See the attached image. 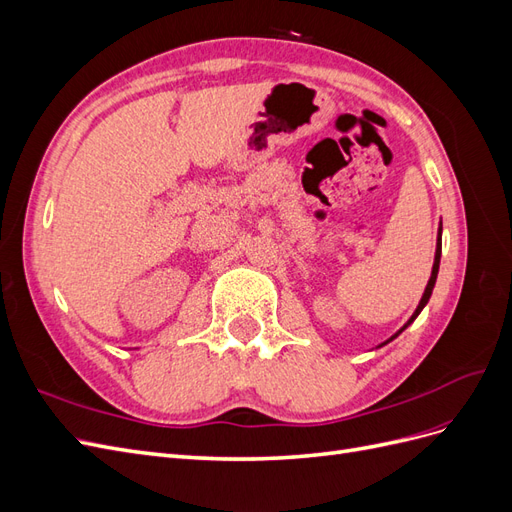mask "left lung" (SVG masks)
<instances>
[{
    "label": "left lung",
    "mask_w": 512,
    "mask_h": 512,
    "mask_svg": "<svg viewBox=\"0 0 512 512\" xmlns=\"http://www.w3.org/2000/svg\"><path fill=\"white\" fill-rule=\"evenodd\" d=\"M440 256H442V228H440V237H438V245H436V260H433V269H431V277H429V282H427V288H425V292H423V299H421V303H418V307H416V312L412 314V318L406 322V327L410 322H414V318L421 314V309L427 305V301H429V297H431V290H433V286H436V277H438V269H440ZM404 327V329H406ZM401 329V331H404ZM399 331V333H401ZM399 333H395L391 339H395ZM389 339V342H391Z\"/></svg>",
    "instance_id": "8db88e82"
}]
</instances>
